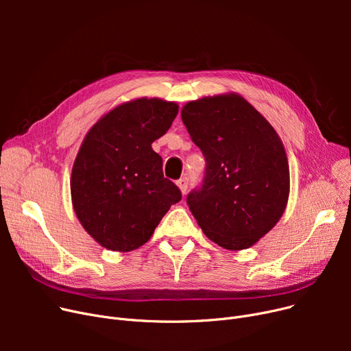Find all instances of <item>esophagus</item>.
<instances>
[{
  "instance_id": "34e87169",
  "label": "esophagus",
  "mask_w": 351,
  "mask_h": 351,
  "mask_svg": "<svg viewBox=\"0 0 351 351\" xmlns=\"http://www.w3.org/2000/svg\"><path fill=\"white\" fill-rule=\"evenodd\" d=\"M176 185H178L179 191L182 192V195H185V193H186V191H188V179H186V178H182V179H179V180L176 182Z\"/></svg>"
}]
</instances>
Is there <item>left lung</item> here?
<instances>
[{
    "label": "left lung",
    "instance_id": "1",
    "mask_svg": "<svg viewBox=\"0 0 351 351\" xmlns=\"http://www.w3.org/2000/svg\"><path fill=\"white\" fill-rule=\"evenodd\" d=\"M180 117L206 159L204 185L188 195L192 215L216 245L249 249L287 206L290 172L280 136L234 92L191 101Z\"/></svg>",
    "mask_w": 351,
    "mask_h": 351
}]
</instances>
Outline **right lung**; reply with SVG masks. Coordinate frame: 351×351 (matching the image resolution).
Instances as JSON below:
<instances>
[{"instance_id":"add662e5","label":"right lung","mask_w":351,"mask_h":351,"mask_svg":"<svg viewBox=\"0 0 351 351\" xmlns=\"http://www.w3.org/2000/svg\"><path fill=\"white\" fill-rule=\"evenodd\" d=\"M178 110L176 102L160 98L132 99L110 109L85 135L72 166L71 199L82 228L102 247H141L182 199L152 149Z\"/></svg>"}]
</instances>
